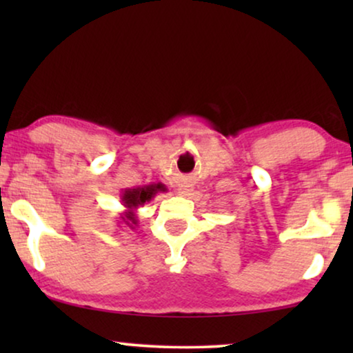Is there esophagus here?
<instances>
[{"mask_svg":"<svg viewBox=\"0 0 353 353\" xmlns=\"http://www.w3.org/2000/svg\"><path fill=\"white\" fill-rule=\"evenodd\" d=\"M191 190L188 186H181L180 190H178V192H180V196H188V192H190Z\"/></svg>","mask_w":353,"mask_h":353,"instance_id":"34e87169","label":"esophagus"}]
</instances>
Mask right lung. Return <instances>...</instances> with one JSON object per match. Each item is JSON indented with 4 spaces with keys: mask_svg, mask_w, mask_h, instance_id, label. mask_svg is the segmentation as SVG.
I'll use <instances>...</instances> for the list:
<instances>
[{
    "mask_svg": "<svg viewBox=\"0 0 353 353\" xmlns=\"http://www.w3.org/2000/svg\"><path fill=\"white\" fill-rule=\"evenodd\" d=\"M159 192H167V186L162 185V183H151V185L123 190L122 194H120V199H122V205L125 207V210L119 216V223L125 225L130 230H137V210L146 204V202L152 201L154 196L159 194Z\"/></svg>",
    "mask_w": 353,
    "mask_h": 353,
    "instance_id": "1",
    "label": "right lung"
}]
</instances>
